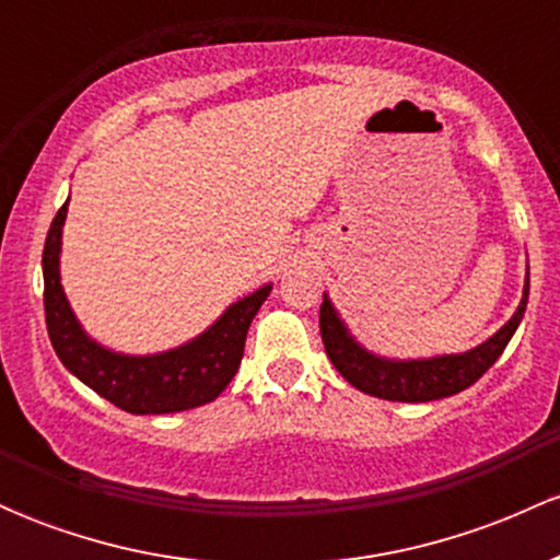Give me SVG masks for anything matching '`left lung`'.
<instances>
[{
    "mask_svg": "<svg viewBox=\"0 0 560 560\" xmlns=\"http://www.w3.org/2000/svg\"><path fill=\"white\" fill-rule=\"evenodd\" d=\"M526 298H529V279H526L522 305L513 313V318L485 345L474 347L464 355H442L432 358V361H384V358L371 355L347 334L345 324L326 298L318 316L320 339H324L326 355H329L334 369L365 395L395 402L440 400V397L458 395V392L471 387L503 355L505 345L511 342L513 331L518 329L524 318Z\"/></svg>",
    "mask_w": 560,
    "mask_h": 560,
    "instance_id": "8db88e82",
    "label": "left lung"
}]
</instances>
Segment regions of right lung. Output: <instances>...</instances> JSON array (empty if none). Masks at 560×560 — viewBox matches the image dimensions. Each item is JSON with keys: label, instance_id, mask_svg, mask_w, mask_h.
Returning a JSON list of instances; mask_svg holds the SVG:
<instances>
[{"label": "right lung", "instance_id": "obj_1", "mask_svg": "<svg viewBox=\"0 0 560 560\" xmlns=\"http://www.w3.org/2000/svg\"><path fill=\"white\" fill-rule=\"evenodd\" d=\"M66 215L68 202L57 210L42 255L44 316H47L49 339L62 365L96 395L118 405L126 413H176V410L213 402L240 371L247 329L271 287H262L249 298L234 302L215 320V326H210L195 342L176 347L163 355H118L92 342L81 331L62 292L60 240Z\"/></svg>", "mask_w": 560, "mask_h": 560}]
</instances>
